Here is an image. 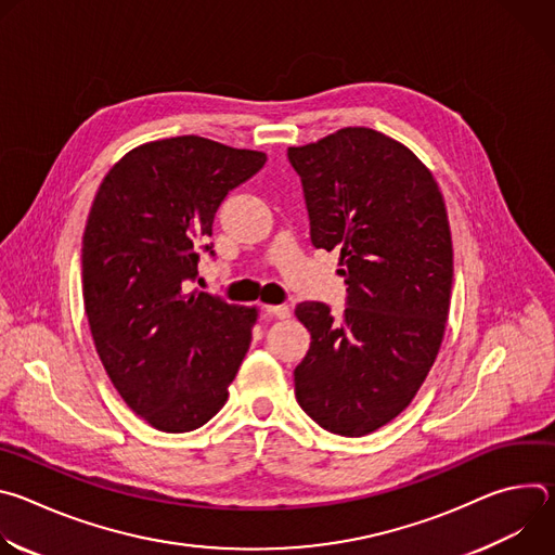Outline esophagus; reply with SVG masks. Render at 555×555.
Returning <instances> with one entry per match:
<instances>
[{
    "label": "esophagus",
    "instance_id": "1",
    "mask_svg": "<svg viewBox=\"0 0 555 555\" xmlns=\"http://www.w3.org/2000/svg\"><path fill=\"white\" fill-rule=\"evenodd\" d=\"M263 311L268 315H274V319H289V307L287 305H263Z\"/></svg>",
    "mask_w": 555,
    "mask_h": 555
}]
</instances>
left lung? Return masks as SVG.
<instances>
[{
  "label": "left lung",
  "instance_id": "left-lung-1",
  "mask_svg": "<svg viewBox=\"0 0 555 555\" xmlns=\"http://www.w3.org/2000/svg\"><path fill=\"white\" fill-rule=\"evenodd\" d=\"M311 244L340 250L347 305H296L311 334L294 369L300 409L330 433L369 435L398 417L439 353L452 289L443 195L420 157L369 127L289 146Z\"/></svg>",
  "mask_w": 555,
  "mask_h": 555
}]
</instances>
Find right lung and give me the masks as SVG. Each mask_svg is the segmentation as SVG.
I'll return each mask as SVG.
<instances>
[{
  "instance_id": "1",
  "label": "right lung",
  "mask_w": 555,
  "mask_h": 555,
  "mask_svg": "<svg viewBox=\"0 0 555 555\" xmlns=\"http://www.w3.org/2000/svg\"><path fill=\"white\" fill-rule=\"evenodd\" d=\"M266 153L199 135L153 140L109 169L83 234V300L99 358L125 404L165 433L204 426L228 400L257 307L184 294L219 204Z\"/></svg>"
}]
</instances>
